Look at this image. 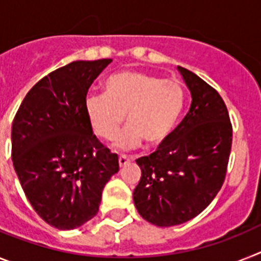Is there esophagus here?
Masks as SVG:
<instances>
[{"mask_svg":"<svg viewBox=\"0 0 261 261\" xmlns=\"http://www.w3.org/2000/svg\"><path fill=\"white\" fill-rule=\"evenodd\" d=\"M118 163H119V167H124V165H127L128 163H130V159L127 158V156L124 155H121L119 156V159H118Z\"/></svg>","mask_w":261,"mask_h":261,"instance_id":"34e87169","label":"esophagus"}]
</instances>
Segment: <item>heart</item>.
I'll use <instances>...</instances> for the list:
<instances>
[{
    "instance_id": "heart-1",
    "label": "heart",
    "mask_w": 261,
    "mask_h": 261,
    "mask_svg": "<svg viewBox=\"0 0 261 261\" xmlns=\"http://www.w3.org/2000/svg\"><path fill=\"white\" fill-rule=\"evenodd\" d=\"M187 105L178 80H164L140 71H121L103 83V94H88L84 112L97 137L112 140L124 121L128 124L114 140L119 149H133L144 140L160 147L172 138Z\"/></svg>"
}]
</instances>
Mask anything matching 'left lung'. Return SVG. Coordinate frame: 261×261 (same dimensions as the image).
Segmentation results:
<instances>
[{
  "label": "left lung",
  "instance_id": "1",
  "mask_svg": "<svg viewBox=\"0 0 261 261\" xmlns=\"http://www.w3.org/2000/svg\"><path fill=\"white\" fill-rule=\"evenodd\" d=\"M192 103L171 139L149 156L134 189L140 217L160 227L181 225L209 206L221 190L232 143V126L219 93L193 72L178 67Z\"/></svg>",
  "mask_w": 261,
  "mask_h": 261
}]
</instances>
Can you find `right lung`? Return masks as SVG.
Instances as JSON below:
<instances>
[{
    "mask_svg": "<svg viewBox=\"0 0 261 261\" xmlns=\"http://www.w3.org/2000/svg\"><path fill=\"white\" fill-rule=\"evenodd\" d=\"M112 59L72 62L27 93L11 126V159L27 199L59 230H73L98 213L102 190L119 171L84 112L92 83Z\"/></svg>",
    "mask_w": 261,
    "mask_h": 261,
    "instance_id": "right-lung-1",
    "label": "right lung"
}]
</instances>
